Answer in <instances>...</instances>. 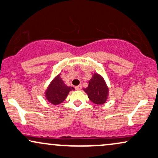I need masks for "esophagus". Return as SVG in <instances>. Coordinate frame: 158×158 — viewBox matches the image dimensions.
<instances>
[{
    "instance_id": "1",
    "label": "esophagus",
    "mask_w": 158,
    "mask_h": 158,
    "mask_svg": "<svg viewBox=\"0 0 158 158\" xmlns=\"http://www.w3.org/2000/svg\"><path fill=\"white\" fill-rule=\"evenodd\" d=\"M81 89V85H78V86L76 87V90H80Z\"/></svg>"
}]
</instances>
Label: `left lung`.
I'll list each match as a JSON object with an SVG mask.
<instances>
[{"instance_id": "left-lung-1", "label": "left lung", "mask_w": 158, "mask_h": 158, "mask_svg": "<svg viewBox=\"0 0 158 158\" xmlns=\"http://www.w3.org/2000/svg\"><path fill=\"white\" fill-rule=\"evenodd\" d=\"M83 90L87 94L89 99L98 105H102L107 102L110 92L105 79L96 72L89 80L88 86Z\"/></svg>"}]
</instances>
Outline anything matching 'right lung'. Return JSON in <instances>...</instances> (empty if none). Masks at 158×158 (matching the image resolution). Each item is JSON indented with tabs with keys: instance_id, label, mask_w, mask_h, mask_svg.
Instances as JSON below:
<instances>
[{
	"instance_id": "right-lung-1",
	"label": "right lung",
	"mask_w": 158,
	"mask_h": 158,
	"mask_svg": "<svg viewBox=\"0 0 158 158\" xmlns=\"http://www.w3.org/2000/svg\"><path fill=\"white\" fill-rule=\"evenodd\" d=\"M60 76V73L56 75L44 91L46 100L54 105H58L62 103L67 98L70 91L75 90L73 87L68 86L64 84Z\"/></svg>"
}]
</instances>
